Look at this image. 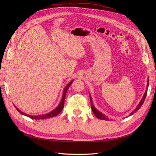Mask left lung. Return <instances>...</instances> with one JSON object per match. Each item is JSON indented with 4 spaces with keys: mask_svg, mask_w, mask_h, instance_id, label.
Segmentation results:
<instances>
[{
    "mask_svg": "<svg viewBox=\"0 0 156 156\" xmlns=\"http://www.w3.org/2000/svg\"><path fill=\"white\" fill-rule=\"evenodd\" d=\"M148 81H149V80H148ZM148 86H149V82H147V88H146V90H145V94H144V95L143 98H142L141 101H140V103H139V105H137V107L136 108H135V109L134 110V111H133V112H132L130 114V116H131V115H133L135 112H137V111L139 110V109H140V108L141 107L142 105L144 104V102L145 99V97H146V95H147V87H148ZM89 97H90V102H91V108H92V112H93V113L94 114V115L96 116V117H97V118H98L99 119H101V120L108 121V120H109V119L107 117V116H105L104 114L101 113V112H99V111L97 110V109L94 107V106L93 105V103H92V98H91V97H90V94H89Z\"/></svg>",
    "mask_w": 156,
    "mask_h": 156,
    "instance_id": "1",
    "label": "left lung"
}]
</instances>
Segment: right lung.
I'll use <instances>...</instances> for the list:
<instances>
[{
    "label": "right lung",
    "mask_w": 156,
    "mask_h": 156,
    "mask_svg": "<svg viewBox=\"0 0 156 156\" xmlns=\"http://www.w3.org/2000/svg\"><path fill=\"white\" fill-rule=\"evenodd\" d=\"M73 81L74 80H72L66 86V87H65L64 90V92H63V96H62V101L60 102V103H59V105L57 107H56L54 110H53L52 111H51L50 112H49V113L48 114H45V115H37V116H33V115H29L27 114H25L24 113V112H23L22 111H21L19 110V109L18 108H16L15 106V107L16 108V110H17L20 113H21V115H23L25 116H27V117H30L33 119H47V118H50V117H55V116H57L59 112H60L62 109L64 108V100H65V97H66V92H67V90L69 88V87H70V85L72 84V83L73 82Z\"/></svg>",
    "instance_id": "right-lung-1"
}]
</instances>
